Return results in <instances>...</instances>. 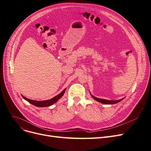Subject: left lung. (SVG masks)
<instances>
[{
    "instance_id": "obj_1",
    "label": "left lung",
    "mask_w": 151,
    "mask_h": 151,
    "mask_svg": "<svg viewBox=\"0 0 151 151\" xmlns=\"http://www.w3.org/2000/svg\"><path fill=\"white\" fill-rule=\"evenodd\" d=\"M92 97H93V98L94 99H95L96 101L99 102L101 103H102V104H116V103H118L120 102L121 101H122L123 99H120L119 101H109V100H106V99H100V98H97L93 96H91Z\"/></svg>"
}]
</instances>
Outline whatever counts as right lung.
<instances>
[{"mask_svg":"<svg viewBox=\"0 0 151 151\" xmlns=\"http://www.w3.org/2000/svg\"><path fill=\"white\" fill-rule=\"evenodd\" d=\"M65 90H66V88L64 89L63 90L62 92L58 94L57 96H55L54 97L52 98V99H49V100H47V101H34V100H31L28 99V98L24 97L23 96H22L23 98L24 99H25L26 101H27L28 102L31 103V104L34 105V106H36V107H49L50 106H52L53 105L54 103H55L56 102H57L58 100H59L60 98L63 96V95L64 94V93Z\"/></svg>","mask_w":151,"mask_h":151,"instance_id":"1","label":"right lung"}]
</instances>
